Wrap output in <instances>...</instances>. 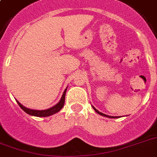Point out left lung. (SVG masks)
<instances>
[{
	"mask_svg": "<svg viewBox=\"0 0 157 157\" xmlns=\"http://www.w3.org/2000/svg\"><path fill=\"white\" fill-rule=\"evenodd\" d=\"M93 108H94V111H95V112H97V113H98V114L101 115V116H103V117H109V118H115V117H110V116H107V115H106V114H103V113H102V112H98V110L96 109L95 107H93Z\"/></svg>",
	"mask_w": 157,
	"mask_h": 157,
	"instance_id": "obj_1",
	"label": "left lung"
}]
</instances>
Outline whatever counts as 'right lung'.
Listing matches in <instances>:
<instances>
[{
  "label": "right lung",
  "mask_w": 157,
  "mask_h": 157,
  "mask_svg": "<svg viewBox=\"0 0 157 157\" xmlns=\"http://www.w3.org/2000/svg\"><path fill=\"white\" fill-rule=\"evenodd\" d=\"M66 91L67 89L64 90L63 94V96H62L61 99L59 101V103H57L55 106L54 107H50L49 109L46 110H33V109H29V108H27L21 104L18 101H17L18 104L19 105V107L22 108V109L28 114L31 115V116H35V117H49V116H51V115L56 113V112H59L60 110L63 108L64 105V102H65V94H66Z\"/></svg>",
  "instance_id": "obj_1"
}]
</instances>
